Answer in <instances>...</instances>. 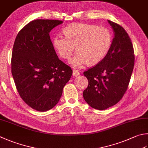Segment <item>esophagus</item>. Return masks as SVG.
<instances>
[{"mask_svg": "<svg viewBox=\"0 0 148 148\" xmlns=\"http://www.w3.org/2000/svg\"><path fill=\"white\" fill-rule=\"evenodd\" d=\"M80 75V72L78 70H73V77H77Z\"/></svg>", "mask_w": 148, "mask_h": 148, "instance_id": "esophagus-1", "label": "esophagus"}]
</instances>
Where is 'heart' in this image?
<instances>
[{"label":"heart","instance_id":"1","mask_svg":"<svg viewBox=\"0 0 148 148\" xmlns=\"http://www.w3.org/2000/svg\"><path fill=\"white\" fill-rule=\"evenodd\" d=\"M57 34L53 40L55 49L63 58H68L77 46V53L69 63L74 68H81L89 62L97 64L107 56L112 43V37L106 27L97 25L75 23Z\"/></svg>","mask_w":148,"mask_h":148}]
</instances>
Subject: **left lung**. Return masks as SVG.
I'll return each instance as SVG.
<instances>
[{
  "label": "left lung",
  "instance_id": "8db88e82",
  "mask_svg": "<svg viewBox=\"0 0 148 148\" xmlns=\"http://www.w3.org/2000/svg\"><path fill=\"white\" fill-rule=\"evenodd\" d=\"M114 33L110 51L98 64L84 72L88 86L83 91L91 108L104 110L116 104L127 89L134 66L133 44L120 25L108 21Z\"/></svg>",
  "mask_w": 148,
  "mask_h": 148
}]
</instances>
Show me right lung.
Returning a JSON list of instances; mask_svg holds the SVG:
<instances>
[{
  "instance_id": "right-lung-1",
  "label": "right lung",
  "mask_w": 148,
  "mask_h": 148,
  "mask_svg": "<svg viewBox=\"0 0 148 148\" xmlns=\"http://www.w3.org/2000/svg\"><path fill=\"white\" fill-rule=\"evenodd\" d=\"M62 22L33 21L18 32L14 42L12 73L16 90L29 106L38 111L57 105L73 73L58 58L49 35Z\"/></svg>"
}]
</instances>
